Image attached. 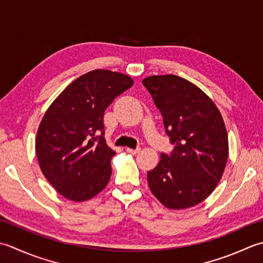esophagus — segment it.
<instances>
[{"label":"esophagus","instance_id":"34e87169","mask_svg":"<svg viewBox=\"0 0 263 263\" xmlns=\"http://www.w3.org/2000/svg\"><path fill=\"white\" fill-rule=\"evenodd\" d=\"M126 151H127L128 153L136 154V153H138L139 151H141V147H136V148H129V147H127V148H126Z\"/></svg>","mask_w":263,"mask_h":263}]
</instances>
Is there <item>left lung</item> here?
<instances>
[{
	"label": "left lung",
	"instance_id": "1",
	"mask_svg": "<svg viewBox=\"0 0 263 263\" xmlns=\"http://www.w3.org/2000/svg\"><path fill=\"white\" fill-rule=\"evenodd\" d=\"M175 148L147 173L153 195L180 210L199 204L216 189L226 167L228 136L216 104L189 80L175 74L143 80Z\"/></svg>",
	"mask_w": 263,
	"mask_h": 263
}]
</instances>
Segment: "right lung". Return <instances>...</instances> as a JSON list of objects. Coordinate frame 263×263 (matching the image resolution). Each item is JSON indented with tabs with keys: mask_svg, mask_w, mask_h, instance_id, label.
I'll list each match as a JSON object with an SVG mask.
<instances>
[{
	"mask_svg": "<svg viewBox=\"0 0 263 263\" xmlns=\"http://www.w3.org/2000/svg\"><path fill=\"white\" fill-rule=\"evenodd\" d=\"M133 84L124 73L89 71L73 80L45 112L36 155L43 175L66 199L86 201L108 185L116 152L104 139V111Z\"/></svg>",
	"mask_w": 263,
	"mask_h": 263,
	"instance_id": "obj_1",
	"label": "right lung"
}]
</instances>
